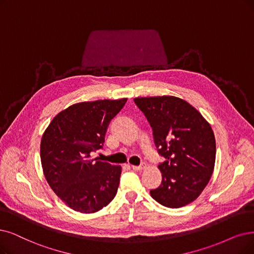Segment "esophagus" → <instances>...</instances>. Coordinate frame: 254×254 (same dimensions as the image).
Here are the masks:
<instances>
[{"mask_svg": "<svg viewBox=\"0 0 254 254\" xmlns=\"http://www.w3.org/2000/svg\"><path fill=\"white\" fill-rule=\"evenodd\" d=\"M144 165H139V166H131V168H132L134 171H140L144 169Z\"/></svg>", "mask_w": 254, "mask_h": 254, "instance_id": "1", "label": "esophagus"}]
</instances>
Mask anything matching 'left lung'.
Instances as JSON below:
<instances>
[{
    "instance_id": "left-lung-1",
    "label": "left lung",
    "mask_w": 254,
    "mask_h": 254,
    "mask_svg": "<svg viewBox=\"0 0 254 254\" xmlns=\"http://www.w3.org/2000/svg\"><path fill=\"white\" fill-rule=\"evenodd\" d=\"M153 130L162 180L150 194L159 204L178 208L198 198L212 175L216 160L214 131L199 111L172 96L135 98Z\"/></svg>"
}]
</instances>
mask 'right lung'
<instances>
[{
    "label": "right lung",
    "mask_w": 254,
    "mask_h": 254,
    "mask_svg": "<svg viewBox=\"0 0 254 254\" xmlns=\"http://www.w3.org/2000/svg\"><path fill=\"white\" fill-rule=\"evenodd\" d=\"M126 102L121 99L74 104L52 120L42 137L40 160L48 184L76 211L96 212L117 194L122 168L93 154L103 148L110 121Z\"/></svg>",
    "instance_id": "obj_1"
}]
</instances>
